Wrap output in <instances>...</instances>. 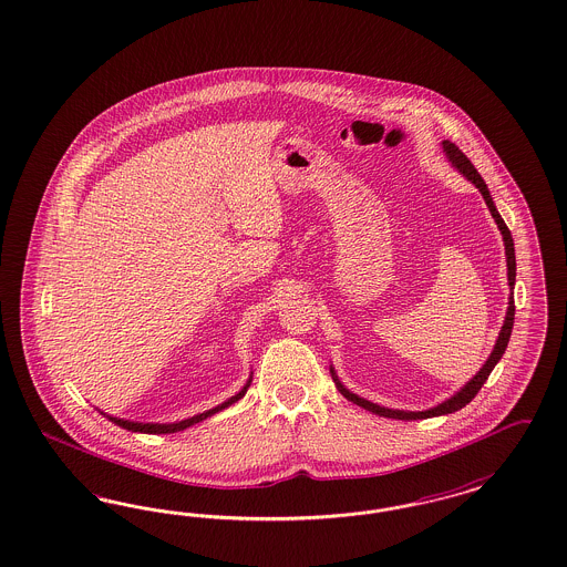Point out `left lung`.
Listing matches in <instances>:
<instances>
[{"label":"left lung","mask_w":567,"mask_h":567,"mask_svg":"<svg viewBox=\"0 0 567 567\" xmlns=\"http://www.w3.org/2000/svg\"><path fill=\"white\" fill-rule=\"evenodd\" d=\"M443 150H445V156L450 158L453 166H455V168H457V171H460L468 182L475 183L476 189L481 192L483 200L487 204V208H489L492 217L496 219L499 231H502L504 250H506V268H508V287H511L508 310H506L504 324H502V329H499L498 341H496V346H494V350H492L489 359H487L485 364L481 367V371L476 373L475 378H473L468 384L462 385V388H460V392H455L452 399L443 401V403H441V405H436V408L426 409V411H403V409L380 408V405H375V403H371V401H364L361 396H357L354 392H350V390H346V388H343V384L338 380V375H336V371H333V367H331L333 382L338 385V390H340L341 394H343L348 401H352L354 405L367 409V411H371V413H375V415H382V417H394V420H426V417L445 415V413H453V411H457V409L466 408V405L475 399L476 392L481 390V385L487 382L489 373L494 371V367H496L499 359H502V354H504V350H506V346H508V340H511V333H513V322H515V297H513V289H515L517 264H515V243H513L511 229L506 227L504 219L499 217L498 208H496V204H494L492 196H489V189H487V185L483 182V177L476 173L473 162L466 158V156L460 152V147H457L455 143H452V141H443Z\"/></svg>","instance_id":"8db88e82"}]
</instances>
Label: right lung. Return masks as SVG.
<instances>
[{
    "label": "right lung",
    "instance_id": "right-lung-1",
    "mask_svg": "<svg viewBox=\"0 0 567 567\" xmlns=\"http://www.w3.org/2000/svg\"><path fill=\"white\" fill-rule=\"evenodd\" d=\"M250 380L245 384V388L238 392V394H234L231 399H227L226 403H221V405H217V408L208 409V411H204V413H198V415H194V417H187V420H182V422H175V424H143V422H131V420H120V417H112V415H107L114 424L117 426H122V429H126V431L133 432H145V434H168V432H179L185 431V429H189V426H194V424H198V422H203L206 417H210V415H215V413H219V411H224V409L229 408V405H234L236 401H240L245 394H247V390H249ZM105 415V413H103Z\"/></svg>",
    "mask_w": 567,
    "mask_h": 567
}]
</instances>
